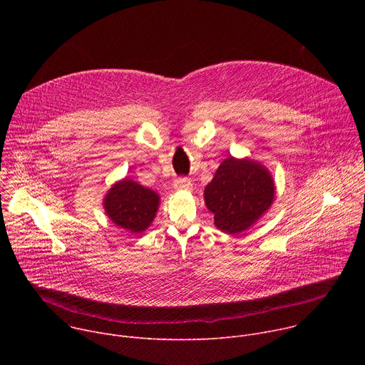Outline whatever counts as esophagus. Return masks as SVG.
Instances as JSON below:
<instances>
[{
    "instance_id": "1",
    "label": "esophagus",
    "mask_w": 365,
    "mask_h": 365,
    "mask_svg": "<svg viewBox=\"0 0 365 365\" xmlns=\"http://www.w3.org/2000/svg\"><path fill=\"white\" fill-rule=\"evenodd\" d=\"M175 189H178V190H190L192 189V182H190V179H187V178H178L176 180H175Z\"/></svg>"
}]
</instances>
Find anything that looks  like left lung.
Listing matches in <instances>:
<instances>
[{"mask_svg":"<svg viewBox=\"0 0 365 365\" xmlns=\"http://www.w3.org/2000/svg\"><path fill=\"white\" fill-rule=\"evenodd\" d=\"M274 199V183L266 168L252 160L228 158L205 187L206 207L215 225L238 234L262 217Z\"/></svg>","mask_w":365,"mask_h":365,"instance_id":"1","label":"left lung"}]
</instances>
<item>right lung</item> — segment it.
Listing matches in <instances>:
<instances>
[{"instance_id": "right-lung-1", "label": "right lung", "mask_w": 365, "mask_h": 365, "mask_svg": "<svg viewBox=\"0 0 365 365\" xmlns=\"http://www.w3.org/2000/svg\"><path fill=\"white\" fill-rule=\"evenodd\" d=\"M158 206V193L130 179L115 183L103 199V207L113 222L135 234L153 222Z\"/></svg>"}]
</instances>
